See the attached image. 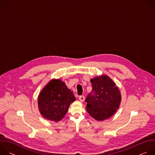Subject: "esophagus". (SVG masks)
Here are the masks:
<instances>
[{
	"label": "esophagus",
	"mask_w": 155,
	"mask_h": 155,
	"mask_svg": "<svg viewBox=\"0 0 155 155\" xmlns=\"http://www.w3.org/2000/svg\"><path fill=\"white\" fill-rule=\"evenodd\" d=\"M79 100L81 102H83L84 101V96H79Z\"/></svg>",
	"instance_id": "obj_1"
}]
</instances>
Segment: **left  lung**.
I'll return each mask as SVG.
<instances>
[{"instance_id":"1","label":"left lung","mask_w":155,"mask_h":155,"mask_svg":"<svg viewBox=\"0 0 155 155\" xmlns=\"http://www.w3.org/2000/svg\"><path fill=\"white\" fill-rule=\"evenodd\" d=\"M93 90L86 97V110L93 118L103 121L112 117L119 108L121 96L116 84L103 75L91 80Z\"/></svg>"}]
</instances>
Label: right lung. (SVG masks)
<instances>
[{
	"instance_id": "right-lung-1",
	"label": "right lung",
	"mask_w": 155,
	"mask_h": 155,
	"mask_svg": "<svg viewBox=\"0 0 155 155\" xmlns=\"http://www.w3.org/2000/svg\"><path fill=\"white\" fill-rule=\"evenodd\" d=\"M75 101L73 92L59 79L51 80L41 91L38 98V109L47 120L58 122L67 113L69 105Z\"/></svg>"
}]
</instances>
